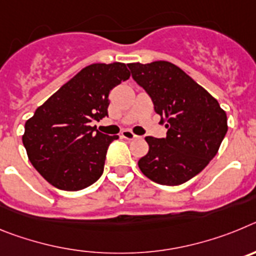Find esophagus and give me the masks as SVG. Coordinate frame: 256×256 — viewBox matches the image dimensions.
<instances>
[{"instance_id":"34e87169","label":"esophagus","mask_w":256,"mask_h":256,"mask_svg":"<svg viewBox=\"0 0 256 256\" xmlns=\"http://www.w3.org/2000/svg\"><path fill=\"white\" fill-rule=\"evenodd\" d=\"M122 137L126 140H136L138 136H136L134 133L130 132V130H123V132H122Z\"/></svg>"}]
</instances>
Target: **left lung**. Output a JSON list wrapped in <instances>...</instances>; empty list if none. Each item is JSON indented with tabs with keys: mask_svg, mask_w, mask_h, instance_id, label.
<instances>
[{
	"mask_svg": "<svg viewBox=\"0 0 256 256\" xmlns=\"http://www.w3.org/2000/svg\"><path fill=\"white\" fill-rule=\"evenodd\" d=\"M132 78L166 119L165 138L146 137L148 152L138 160L142 173L164 186L198 176L216 155L227 133V115L218 101L177 65L168 61L128 64Z\"/></svg>",
	"mask_w": 256,
	"mask_h": 256,
	"instance_id": "8db88e82",
	"label": "left lung"
}]
</instances>
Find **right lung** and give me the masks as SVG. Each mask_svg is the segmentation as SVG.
Instances as JSON below:
<instances>
[{"instance_id": "1", "label": "right lung", "mask_w": 256, "mask_h": 256, "mask_svg": "<svg viewBox=\"0 0 256 256\" xmlns=\"http://www.w3.org/2000/svg\"><path fill=\"white\" fill-rule=\"evenodd\" d=\"M123 62L83 68L26 120L22 144L32 165L52 186L79 191L102 176L108 136L91 126L108 115V94L130 78Z\"/></svg>"}]
</instances>
